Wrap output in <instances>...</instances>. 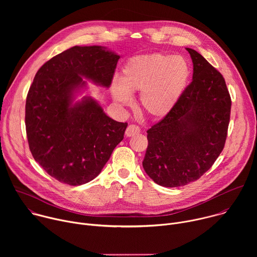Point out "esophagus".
<instances>
[{"label":"esophagus","instance_id":"1","mask_svg":"<svg viewBox=\"0 0 257 257\" xmlns=\"http://www.w3.org/2000/svg\"><path fill=\"white\" fill-rule=\"evenodd\" d=\"M140 132V128L137 125H129L125 131V134L127 137L134 136Z\"/></svg>","mask_w":257,"mask_h":257}]
</instances>
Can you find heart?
<instances>
[{"label": "heart", "mask_w": 257, "mask_h": 257, "mask_svg": "<svg viewBox=\"0 0 257 257\" xmlns=\"http://www.w3.org/2000/svg\"><path fill=\"white\" fill-rule=\"evenodd\" d=\"M191 77L186 59L162 53L130 58L121 80L112 85V96L121 105L133 101L132 93H140L142 112L153 118L167 116L185 92Z\"/></svg>", "instance_id": "obj_1"}]
</instances>
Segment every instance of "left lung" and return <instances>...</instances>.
<instances>
[{"instance_id": "obj_1", "label": "left lung", "mask_w": 257, "mask_h": 257, "mask_svg": "<svg viewBox=\"0 0 257 257\" xmlns=\"http://www.w3.org/2000/svg\"><path fill=\"white\" fill-rule=\"evenodd\" d=\"M192 82L172 111L148 130L143 169L157 184L179 187L199 179L224 150L231 97L224 77L199 53L186 48Z\"/></svg>"}]
</instances>
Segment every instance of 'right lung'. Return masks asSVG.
<instances>
[{"label":"right lung","mask_w":257,"mask_h":257,"mask_svg":"<svg viewBox=\"0 0 257 257\" xmlns=\"http://www.w3.org/2000/svg\"><path fill=\"white\" fill-rule=\"evenodd\" d=\"M120 56L101 46H75L36 73L25 104V126L35 162L53 178L77 186L101 172L123 140L127 123L109 118L91 96L75 100L88 81L108 88Z\"/></svg>","instance_id":"obj_1"}]
</instances>
